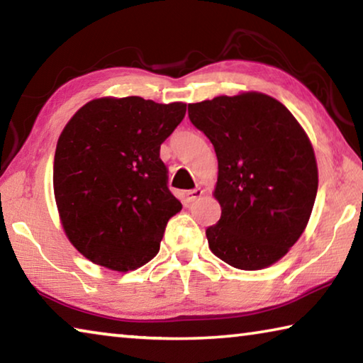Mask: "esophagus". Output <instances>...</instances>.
Returning a JSON list of instances; mask_svg holds the SVG:
<instances>
[{
	"label": "esophagus",
	"instance_id": "esophagus-1",
	"mask_svg": "<svg viewBox=\"0 0 363 363\" xmlns=\"http://www.w3.org/2000/svg\"><path fill=\"white\" fill-rule=\"evenodd\" d=\"M203 194H205V190L201 189V187H196L194 190H189V192H187V200L189 201H195V200H199Z\"/></svg>",
	"mask_w": 363,
	"mask_h": 363
}]
</instances>
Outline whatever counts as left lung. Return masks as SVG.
<instances>
[{
	"label": "left lung",
	"instance_id": "left-lung-1",
	"mask_svg": "<svg viewBox=\"0 0 363 363\" xmlns=\"http://www.w3.org/2000/svg\"><path fill=\"white\" fill-rule=\"evenodd\" d=\"M189 118L218 157L220 219L206 229L210 250L242 270L272 266L314 208L318 171L306 131L284 104L256 91L189 104Z\"/></svg>",
	"mask_w": 363,
	"mask_h": 363
}]
</instances>
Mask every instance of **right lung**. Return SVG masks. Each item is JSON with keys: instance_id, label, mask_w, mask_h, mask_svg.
I'll use <instances>...</instances> for the list:
<instances>
[{"instance_id": "1", "label": "right lung", "mask_w": 363, "mask_h": 363, "mask_svg": "<svg viewBox=\"0 0 363 363\" xmlns=\"http://www.w3.org/2000/svg\"><path fill=\"white\" fill-rule=\"evenodd\" d=\"M184 115V102L101 97L60 133L52 174L60 224L91 262L128 272L157 256L167 223L182 210L160 145Z\"/></svg>"}]
</instances>
